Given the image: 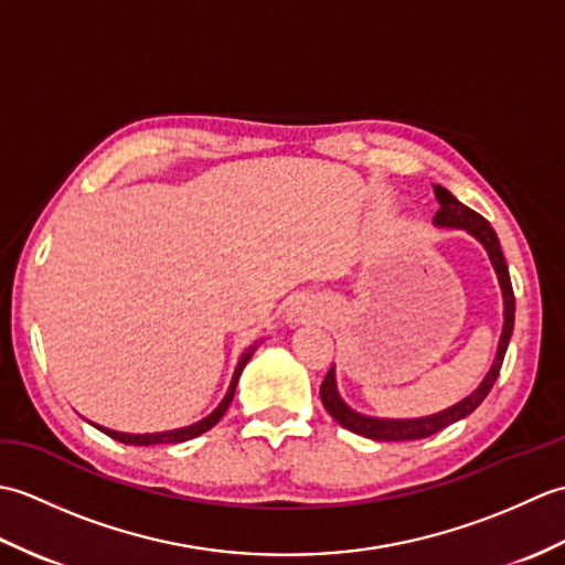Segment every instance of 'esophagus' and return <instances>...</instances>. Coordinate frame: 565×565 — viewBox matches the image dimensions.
<instances>
[{"instance_id":"esophagus-1","label":"esophagus","mask_w":565,"mask_h":565,"mask_svg":"<svg viewBox=\"0 0 565 565\" xmlns=\"http://www.w3.org/2000/svg\"><path fill=\"white\" fill-rule=\"evenodd\" d=\"M308 316H310V310L303 303H291V308L286 310V320H289L291 326H296V322H303Z\"/></svg>"}]
</instances>
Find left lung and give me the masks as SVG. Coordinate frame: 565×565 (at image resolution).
Masks as SVG:
<instances>
[{
	"label": "left lung",
	"mask_w": 565,
	"mask_h": 565,
	"mask_svg": "<svg viewBox=\"0 0 565 565\" xmlns=\"http://www.w3.org/2000/svg\"><path fill=\"white\" fill-rule=\"evenodd\" d=\"M435 196L439 201V211L435 213V223L437 227H454V231H466L471 237H476L478 243L483 245V249L488 252V259L493 264L498 284H500V294H502V332H500V342H498V352L493 359V366L488 369V374L483 376V381L478 383V388L466 395L463 401L454 403L451 407H444L439 413H431L425 417H371L364 413H356L354 407L347 405L342 401V395L338 391V374H334V366L328 371L326 381L320 386V398L326 411L338 419V423L354 431V435H362L366 439H376V441H413V439H425L437 435L439 429L449 427L459 419L471 415L478 405L486 401V395L493 388V383L500 374L502 359H505L508 344L512 338V328H514V294H512V281H510V271L505 264V255L500 249V239L495 235L493 227L478 215L476 211H471L463 203L451 196V191H447L444 186L435 184Z\"/></svg>",
	"instance_id": "1"
}]
</instances>
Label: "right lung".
Returning a JSON list of instances; mask_svg holds the SVG:
<instances>
[{
    "instance_id": "add662e5",
    "label": "right lung",
    "mask_w": 565,
    "mask_h": 565,
    "mask_svg": "<svg viewBox=\"0 0 565 565\" xmlns=\"http://www.w3.org/2000/svg\"><path fill=\"white\" fill-rule=\"evenodd\" d=\"M257 347H259V342L249 344V350H245L243 356H239V362H237V366H235V374H233V379H231V386H227L225 398L218 403V407H215V411H213L211 415L199 419V423H194V425H186V427H179V429H164V431H150V435H130V431H116V429L102 427V425H94V427L102 429L104 435H109L111 439L124 441V444H134V447H152V444H179V441L194 439V437L203 435V431H209L213 425H218V419L225 415L227 405L233 403L237 379H239V374H243L245 364L249 362V356L255 354Z\"/></svg>"
}]
</instances>
